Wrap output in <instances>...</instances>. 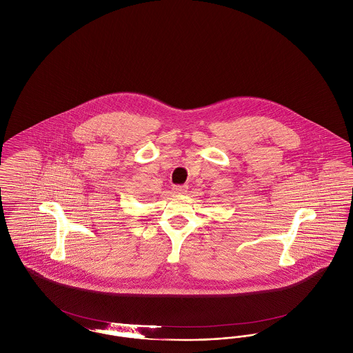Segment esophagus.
I'll return each mask as SVG.
<instances>
[{
  "label": "esophagus",
  "instance_id": "esophagus-1",
  "mask_svg": "<svg viewBox=\"0 0 353 353\" xmlns=\"http://www.w3.org/2000/svg\"><path fill=\"white\" fill-rule=\"evenodd\" d=\"M186 189H188V186H185V185H176V186L172 188V190H173L174 194H184L185 192H186Z\"/></svg>",
  "mask_w": 353,
  "mask_h": 353
}]
</instances>
